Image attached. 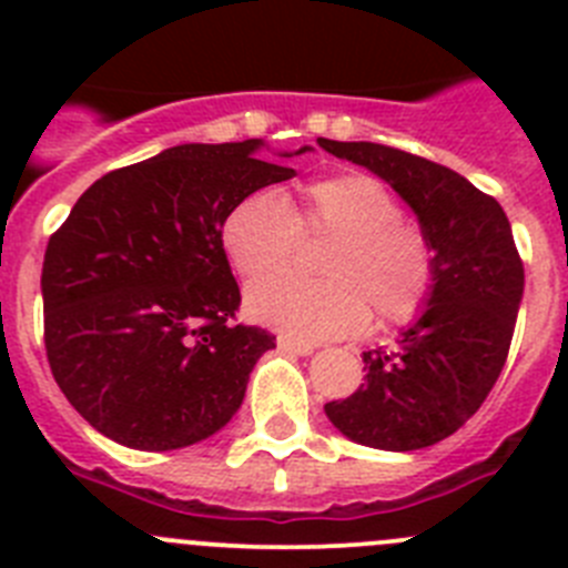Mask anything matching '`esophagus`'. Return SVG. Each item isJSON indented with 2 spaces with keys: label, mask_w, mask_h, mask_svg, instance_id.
<instances>
[{
  "label": "esophagus",
  "mask_w": 568,
  "mask_h": 568,
  "mask_svg": "<svg viewBox=\"0 0 568 568\" xmlns=\"http://www.w3.org/2000/svg\"><path fill=\"white\" fill-rule=\"evenodd\" d=\"M278 349H284V353H293V355H313L315 346L313 344H301V341H293L287 338V335H278Z\"/></svg>",
  "instance_id": "esophagus-1"
}]
</instances>
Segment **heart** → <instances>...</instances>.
I'll return each instance as SVG.
<instances>
[{
  "label": "heart",
  "mask_w": 568,
  "mask_h": 568,
  "mask_svg": "<svg viewBox=\"0 0 568 568\" xmlns=\"http://www.w3.org/2000/svg\"><path fill=\"white\" fill-rule=\"evenodd\" d=\"M398 195L369 173H338L301 187L295 202L275 193L241 199L222 224V244L244 278L286 266L301 234H333L322 256L324 282L273 276L250 284L247 315L287 338L315 344L406 324L433 293L435 250L404 219Z\"/></svg>",
  "instance_id": "obj_1"
}]
</instances>
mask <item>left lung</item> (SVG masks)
Masks as SVG:
<instances>
[{
    "mask_svg": "<svg viewBox=\"0 0 568 568\" xmlns=\"http://www.w3.org/2000/svg\"><path fill=\"white\" fill-rule=\"evenodd\" d=\"M327 153L384 179L409 204L435 250L433 293L393 349L364 353L366 384L329 400L341 435L413 453L458 433L478 413L509 355L524 298L509 219L455 170L373 142L318 139Z\"/></svg>",
    "mask_w": 568,
    "mask_h": 568,
    "instance_id": "obj_1",
    "label": "left lung"
}]
</instances>
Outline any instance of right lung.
<instances>
[{
    "label": "right lung",
    "instance_id": "obj_1",
    "mask_svg": "<svg viewBox=\"0 0 568 568\" xmlns=\"http://www.w3.org/2000/svg\"><path fill=\"white\" fill-rule=\"evenodd\" d=\"M261 148L179 144L113 170L50 235L44 349L64 398L104 438L144 453L210 438L275 346L267 329L230 324L241 293L222 244L241 199L295 175L255 159Z\"/></svg>",
    "mask_w": 568,
    "mask_h": 568
}]
</instances>
